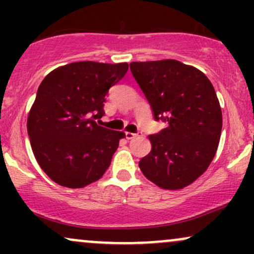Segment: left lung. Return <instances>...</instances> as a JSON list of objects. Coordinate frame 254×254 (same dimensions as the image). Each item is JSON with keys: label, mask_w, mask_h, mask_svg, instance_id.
<instances>
[{"label": "left lung", "mask_w": 254, "mask_h": 254, "mask_svg": "<svg viewBox=\"0 0 254 254\" xmlns=\"http://www.w3.org/2000/svg\"><path fill=\"white\" fill-rule=\"evenodd\" d=\"M127 69V63L84 61L60 66L42 81L27 131L38 165L52 182L82 189L110 167L125 133L101 121L105 97Z\"/></svg>", "instance_id": "obj_1"}]
</instances>
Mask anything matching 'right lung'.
I'll return each instance as SVG.
<instances>
[{
  "label": "right lung",
  "mask_w": 254,
  "mask_h": 254,
  "mask_svg": "<svg viewBox=\"0 0 254 254\" xmlns=\"http://www.w3.org/2000/svg\"><path fill=\"white\" fill-rule=\"evenodd\" d=\"M130 70L165 129L149 135L151 150L139 161L148 180L182 190L208 170L220 143L222 111L202 71L176 60L132 62Z\"/></svg>",
  "instance_id": "add662e5"
}]
</instances>
